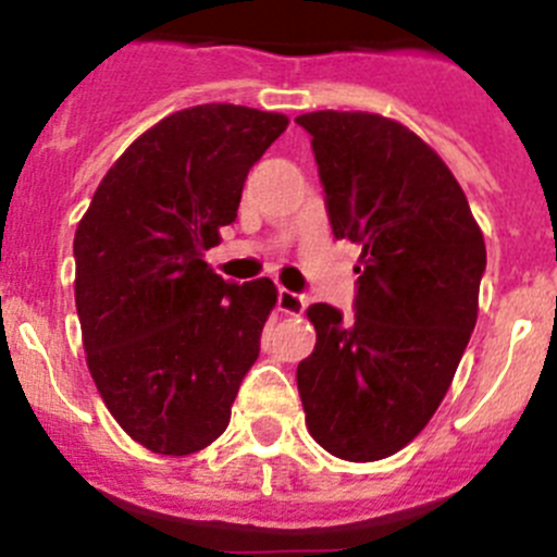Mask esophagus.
Listing matches in <instances>:
<instances>
[{
  "mask_svg": "<svg viewBox=\"0 0 557 557\" xmlns=\"http://www.w3.org/2000/svg\"><path fill=\"white\" fill-rule=\"evenodd\" d=\"M277 308L288 315H302L305 310H308V296L296 294V290H288V288H280Z\"/></svg>",
  "mask_w": 557,
  "mask_h": 557,
  "instance_id": "esophagus-1",
  "label": "esophagus"
}]
</instances>
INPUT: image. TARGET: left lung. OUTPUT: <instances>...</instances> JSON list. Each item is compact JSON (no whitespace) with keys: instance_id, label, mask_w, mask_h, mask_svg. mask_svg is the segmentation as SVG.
<instances>
[{"instance_id":"8db88e82","label":"left lung","mask_w":557,"mask_h":557,"mask_svg":"<svg viewBox=\"0 0 557 557\" xmlns=\"http://www.w3.org/2000/svg\"><path fill=\"white\" fill-rule=\"evenodd\" d=\"M335 238L362 247L355 315L313 305L315 349L296 368L315 443L376 461L412 443L448 393L478 319L483 233L445 161L368 112H308Z\"/></svg>"}]
</instances>
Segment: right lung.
<instances>
[{
    "label": "right lung",
    "mask_w": 557,
    "mask_h": 557,
    "mask_svg": "<svg viewBox=\"0 0 557 557\" xmlns=\"http://www.w3.org/2000/svg\"><path fill=\"white\" fill-rule=\"evenodd\" d=\"M285 126V114L236 103L181 109L128 145L76 227L87 368L112 418L153 454L214 443L258 360L277 288L222 280L202 258Z\"/></svg>",
    "instance_id": "obj_1"
}]
</instances>
